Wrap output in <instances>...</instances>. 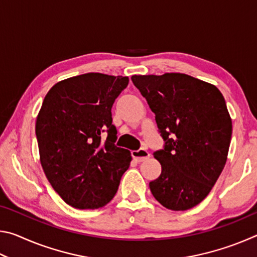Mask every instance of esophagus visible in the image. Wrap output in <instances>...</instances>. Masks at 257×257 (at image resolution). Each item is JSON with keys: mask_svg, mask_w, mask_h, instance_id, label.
I'll list each match as a JSON object with an SVG mask.
<instances>
[{"mask_svg": "<svg viewBox=\"0 0 257 257\" xmlns=\"http://www.w3.org/2000/svg\"><path fill=\"white\" fill-rule=\"evenodd\" d=\"M132 155H133V158H134L135 161H136V162H143V161H146L151 156L150 152L145 150V149L133 151Z\"/></svg>", "mask_w": 257, "mask_h": 257, "instance_id": "1", "label": "esophagus"}]
</instances>
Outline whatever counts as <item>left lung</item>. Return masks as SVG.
<instances>
[{
    "instance_id": "obj_1",
    "label": "left lung",
    "mask_w": 257,
    "mask_h": 257,
    "mask_svg": "<svg viewBox=\"0 0 257 257\" xmlns=\"http://www.w3.org/2000/svg\"><path fill=\"white\" fill-rule=\"evenodd\" d=\"M146 98L162 150L154 152L162 172L150 182L156 201L172 211L196 206L210 193L227 162L232 122L214 85L185 73L133 76Z\"/></svg>"
}]
</instances>
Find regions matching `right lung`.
<instances>
[{
    "label": "right lung",
    "mask_w": 257,
    "mask_h": 257,
    "mask_svg": "<svg viewBox=\"0 0 257 257\" xmlns=\"http://www.w3.org/2000/svg\"><path fill=\"white\" fill-rule=\"evenodd\" d=\"M128 77L90 72L55 84L36 120L43 170L69 205L102 207L114 197L132 154L116 146L111 108Z\"/></svg>",
    "instance_id": "right-lung-1"
}]
</instances>
